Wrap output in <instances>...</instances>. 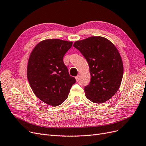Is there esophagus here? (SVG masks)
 Here are the masks:
<instances>
[{"label": "esophagus", "instance_id": "obj_1", "mask_svg": "<svg viewBox=\"0 0 146 146\" xmlns=\"http://www.w3.org/2000/svg\"><path fill=\"white\" fill-rule=\"evenodd\" d=\"M75 79H76V81L78 82L79 81V80H80V76H79V75H77V76L75 77Z\"/></svg>", "mask_w": 146, "mask_h": 146}]
</instances>
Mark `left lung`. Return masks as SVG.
Instances as JSON below:
<instances>
[{
  "label": "left lung",
  "mask_w": 146,
  "mask_h": 146,
  "mask_svg": "<svg viewBox=\"0 0 146 146\" xmlns=\"http://www.w3.org/2000/svg\"><path fill=\"white\" fill-rule=\"evenodd\" d=\"M73 46L89 66L91 79L84 87L86 97L96 103L108 101L118 91L123 76V61L118 49L108 39L100 36L76 41Z\"/></svg>",
  "instance_id": "1"
}]
</instances>
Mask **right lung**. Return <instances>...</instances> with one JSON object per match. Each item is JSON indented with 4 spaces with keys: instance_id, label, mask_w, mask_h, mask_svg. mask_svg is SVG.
<instances>
[{
    "instance_id": "right-lung-1",
    "label": "right lung",
    "mask_w": 146,
    "mask_h": 146,
    "mask_svg": "<svg viewBox=\"0 0 146 146\" xmlns=\"http://www.w3.org/2000/svg\"><path fill=\"white\" fill-rule=\"evenodd\" d=\"M72 45V42L60 39L44 40L30 54L27 68L30 86L40 100L52 106H57L66 100L76 82L63 60Z\"/></svg>"
}]
</instances>
